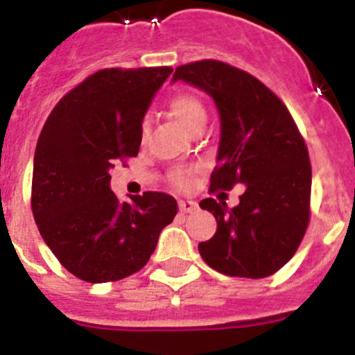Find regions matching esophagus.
<instances>
[{
  "mask_svg": "<svg viewBox=\"0 0 355 355\" xmlns=\"http://www.w3.org/2000/svg\"><path fill=\"white\" fill-rule=\"evenodd\" d=\"M198 207V204L193 200H180L178 202V209L182 211V213H193V211Z\"/></svg>",
  "mask_w": 355,
  "mask_h": 355,
  "instance_id": "esophagus-1",
  "label": "esophagus"
}]
</instances>
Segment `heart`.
<instances>
[{"label": "heart", "mask_w": 355, "mask_h": 355, "mask_svg": "<svg viewBox=\"0 0 355 355\" xmlns=\"http://www.w3.org/2000/svg\"><path fill=\"white\" fill-rule=\"evenodd\" d=\"M169 113H171V117L184 128L187 132H193L196 126H202L205 124V110L204 104L200 101L193 97V95H177V97H173L171 103H169ZM148 122L142 124L141 135L142 139L148 137ZM187 180H189V171L186 169H180V171L173 173V182L177 184V186H186Z\"/></svg>", "instance_id": "obj_1"}]
</instances>
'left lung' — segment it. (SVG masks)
Segmentation results:
<instances>
[{
    "label": "left lung",
    "mask_w": 355,
    "mask_h": 355,
    "mask_svg": "<svg viewBox=\"0 0 355 355\" xmlns=\"http://www.w3.org/2000/svg\"><path fill=\"white\" fill-rule=\"evenodd\" d=\"M205 92L220 115V142L211 189L243 184L240 204L216 196L200 207L216 218V233L198 243L211 269L265 278L296 252L309 225L312 171L309 151L287 106L251 73L220 61L178 67L171 83Z\"/></svg>",
    "instance_id": "1"
}]
</instances>
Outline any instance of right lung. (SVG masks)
Masks as SVG:
<instances>
[{"instance_id":"add662e5","label":"right lung","mask_w":355,"mask_h":355,"mask_svg":"<svg viewBox=\"0 0 355 355\" xmlns=\"http://www.w3.org/2000/svg\"><path fill=\"white\" fill-rule=\"evenodd\" d=\"M173 68H106L55 104L34 155L32 213L44 243L73 276L104 284L141 270L177 200L148 191L121 202L115 164L141 148L144 115Z\"/></svg>"}]
</instances>
